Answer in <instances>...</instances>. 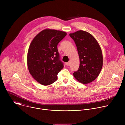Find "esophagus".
Returning <instances> with one entry per match:
<instances>
[{"label": "esophagus", "mask_w": 125, "mask_h": 125, "mask_svg": "<svg viewBox=\"0 0 125 125\" xmlns=\"http://www.w3.org/2000/svg\"><path fill=\"white\" fill-rule=\"evenodd\" d=\"M66 65L67 66H69L70 65V62H69L66 63Z\"/></svg>", "instance_id": "esophagus-1"}]
</instances>
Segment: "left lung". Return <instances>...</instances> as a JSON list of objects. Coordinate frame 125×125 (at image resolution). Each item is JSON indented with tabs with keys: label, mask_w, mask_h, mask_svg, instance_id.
Instances as JSON below:
<instances>
[{
	"label": "left lung",
	"mask_w": 125,
	"mask_h": 125,
	"mask_svg": "<svg viewBox=\"0 0 125 125\" xmlns=\"http://www.w3.org/2000/svg\"><path fill=\"white\" fill-rule=\"evenodd\" d=\"M69 35L75 42L80 58L79 69L73 76L82 83H90L97 78L102 67L101 47L93 35L87 31L80 30Z\"/></svg>",
	"instance_id": "1"
}]
</instances>
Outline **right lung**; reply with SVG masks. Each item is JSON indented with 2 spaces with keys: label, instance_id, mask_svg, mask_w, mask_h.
Here are the masks:
<instances>
[{
  "label": "right lung",
  "instance_id": "obj_1",
  "mask_svg": "<svg viewBox=\"0 0 125 125\" xmlns=\"http://www.w3.org/2000/svg\"><path fill=\"white\" fill-rule=\"evenodd\" d=\"M66 34L65 31L45 29L33 38L30 45L27 55L29 72L43 85L55 82L64 67L59 58L57 44Z\"/></svg>",
  "mask_w": 125,
  "mask_h": 125
}]
</instances>
